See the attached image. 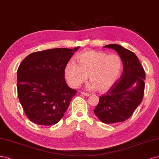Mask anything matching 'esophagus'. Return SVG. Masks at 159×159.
Returning <instances> with one entry per match:
<instances>
[{
    "label": "esophagus",
    "mask_w": 159,
    "mask_h": 159,
    "mask_svg": "<svg viewBox=\"0 0 159 159\" xmlns=\"http://www.w3.org/2000/svg\"><path fill=\"white\" fill-rule=\"evenodd\" d=\"M81 94L84 95L85 96H90L91 94L89 93H84V92H81Z\"/></svg>",
    "instance_id": "34e87169"
}]
</instances>
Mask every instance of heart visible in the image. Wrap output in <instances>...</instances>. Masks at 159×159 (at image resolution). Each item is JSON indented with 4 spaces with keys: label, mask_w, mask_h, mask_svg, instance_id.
Returning <instances> with one entry per match:
<instances>
[{
    "label": "heart",
    "mask_w": 159,
    "mask_h": 159,
    "mask_svg": "<svg viewBox=\"0 0 159 159\" xmlns=\"http://www.w3.org/2000/svg\"><path fill=\"white\" fill-rule=\"evenodd\" d=\"M76 59L78 65L70 61L65 69V77L72 88H77L89 76L90 89L106 91L115 83L121 69V59L114 54L86 51L79 54Z\"/></svg>",
    "instance_id": "obj_1"
}]
</instances>
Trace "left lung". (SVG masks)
Listing matches in <instances>:
<instances>
[{
    "mask_svg": "<svg viewBox=\"0 0 159 159\" xmlns=\"http://www.w3.org/2000/svg\"><path fill=\"white\" fill-rule=\"evenodd\" d=\"M104 47L118 53L123 63V73L107 93L100 97L94 113L104 124H114L127 120L141 103L145 73L134 52L117 44Z\"/></svg>",
    "mask_w": 159,
    "mask_h": 159,
    "instance_id": "obj_1",
    "label": "left lung"
}]
</instances>
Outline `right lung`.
Instances as JSON below:
<instances>
[{
	"instance_id": "add662e5",
	"label": "right lung",
	"mask_w": 159,
	"mask_h": 159,
	"mask_svg": "<svg viewBox=\"0 0 159 159\" xmlns=\"http://www.w3.org/2000/svg\"><path fill=\"white\" fill-rule=\"evenodd\" d=\"M79 49L55 48L28 55L17 70L19 100L28 119L35 124L58 123L68 109L76 90L65 80V69Z\"/></svg>"
}]
</instances>
